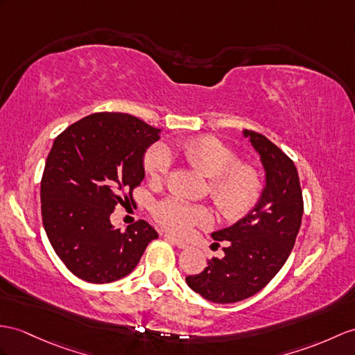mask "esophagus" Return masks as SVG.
I'll list each match as a JSON object with an SVG mask.
<instances>
[{
	"label": "esophagus",
	"instance_id": "obj_1",
	"mask_svg": "<svg viewBox=\"0 0 355 355\" xmlns=\"http://www.w3.org/2000/svg\"><path fill=\"white\" fill-rule=\"evenodd\" d=\"M164 238H166V239H168L170 241V243H173V244H175L178 248H188V244L185 243V241H180V239H178V238H175V236H171V235H167V233H166V235H164Z\"/></svg>",
	"mask_w": 355,
	"mask_h": 355
}]
</instances>
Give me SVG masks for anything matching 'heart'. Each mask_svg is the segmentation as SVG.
<instances>
[{"label":"heart","mask_w":355,"mask_h":355,"mask_svg":"<svg viewBox=\"0 0 355 355\" xmlns=\"http://www.w3.org/2000/svg\"><path fill=\"white\" fill-rule=\"evenodd\" d=\"M171 152L211 179V200L224 218L238 220L254 206L261 193V178L252 166L236 164V153L229 146L214 137L202 135L178 143ZM168 164V153L159 146L144 155V170L153 180L166 176ZM153 217L176 235H188L194 227L206 226L211 220L203 206L178 198H166L155 205Z\"/></svg>","instance_id":"1"}]
</instances>
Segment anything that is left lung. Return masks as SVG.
I'll return each mask as SVG.
<instances>
[{
    "mask_svg": "<svg viewBox=\"0 0 355 355\" xmlns=\"http://www.w3.org/2000/svg\"><path fill=\"white\" fill-rule=\"evenodd\" d=\"M244 137L265 170L262 196L244 218L212 233L227 241L224 257L209 259L200 274L187 277L194 292L218 304L252 297L274 279L295 244L304 209L293 161L262 134L244 129Z\"/></svg>",
    "mask_w": 355,
    "mask_h": 355,
    "instance_id": "8db88e82",
    "label": "left lung"
}]
</instances>
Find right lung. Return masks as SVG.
Wrapping results in <instances>:
<instances>
[{"instance_id":"obj_1","label":"right lung","mask_w":355,"mask_h":355,"mask_svg":"<svg viewBox=\"0 0 355 355\" xmlns=\"http://www.w3.org/2000/svg\"><path fill=\"white\" fill-rule=\"evenodd\" d=\"M159 131L125 112H94L54 140L40 182L42 220L54 252L78 279L125 277L158 238L148 221L120 232L110 215L116 205L132 200L144 179V153Z\"/></svg>"}]
</instances>
